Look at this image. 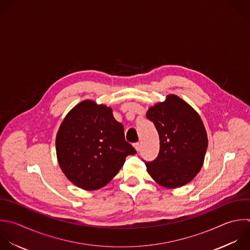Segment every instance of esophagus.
<instances>
[{
    "label": "esophagus",
    "mask_w": 250,
    "mask_h": 250,
    "mask_svg": "<svg viewBox=\"0 0 250 250\" xmlns=\"http://www.w3.org/2000/svg\"><path fill=\"white\" fill-rule=\"evenodd\" d=\"M134 147H135V149H136L137 151H139L140 148H141V145H140L139 143H136V144H134Z\"/></svg>",
    "instance_id": "34e87169"
}]
</instances>
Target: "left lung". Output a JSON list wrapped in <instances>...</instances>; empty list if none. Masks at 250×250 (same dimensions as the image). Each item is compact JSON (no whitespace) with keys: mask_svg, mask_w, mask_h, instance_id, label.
I'll return each mask as SVG.
<instances>
[{"mask_svg":"<svg viewBox=\"0 0 250 250\" xmlns=\"http://www.w3.org/2000/svg\"><path fill=\"white\" fill-rule=\"evenodd\" d=\"M146 117L159 135V153L146 162V171L160 186L180 188L200 171L208 146L205 127L199 114L176 95L150 106Z\"/></svg>","mask_w":250,"mask_h":250,"instance_id":"left-lung-1","label":"left lung"}]
</instances>
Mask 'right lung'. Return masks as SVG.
Listing matches in <instances>:
<instances>
[{
    "label": "right lung",
    "mask_w": 250,
    "mask_h": 250,
    "mask_svg": "<svg viewBox=\"0 0 250 250\" xmlns=\"http://www.w3.org/2000/svg\"><path fill=\"white\" fill-rule=\"evenodd\" d=\"M59 165L80 188L94 190L110 182L135 148L125 141L124 127L111 107L86 100L64 117L56 138Z\"/></svg>",
    "instance_id": "1"
}]
</instances>
